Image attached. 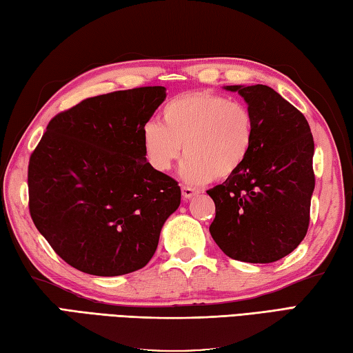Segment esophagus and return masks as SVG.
<instances>
[{
  "instance_id": "esophagus-1",
  "label": "esophagus",
  "mask_w": 353,
  "mask_h": 353,
  "mask_svg": "<svg viewBox=\"0 0 353 353\" xmlns=\"http://www.w3.org/2000/svg\"><path fill=\"white\" fill-rule=\"evenodd\" d=\"M181 190H183V198H184V199H190L192 196L198 194V190H196V189H194V188H189V185H183Z\"/></svg>"
}]
</instances>
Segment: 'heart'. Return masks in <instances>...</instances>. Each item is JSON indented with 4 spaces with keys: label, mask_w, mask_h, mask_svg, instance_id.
<instances>
[{
    "label": "heart",
    "mask_w": 353,
    "mask_h": 353,
    "mask_svg": "<svg viewBox=\"0 0 353 353\" xmlns=\"http://www.w3.org/2000/svg\"><path fill=\"white\" fill-rule=\"evenodd\" d=\"M254 117L241 101L210 90H195L169 99L161 109V124L143 129V149L158 172H168L179 155L185 159V181H224L238 174L254 148Z\"/></svg>",
    "instance_id": "obj_1"
}]
</instances>
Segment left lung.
<instances>
[{"label":"left lung","mask_w":353,"mask_h":353,"mask_svg":"<svg viewBox=\"0 0 353 353\" xmlns=\"http://www.w3.org/2000/svg\"><path fill=\"white\" fill-rule=\"evenodd\" d=\"M254 117V148L241 170L209 189L215 203L210 235L225 255L274 263L307 234L315 189L314 137L307 119L269 85H228Z\"/></svg>","instance_id":"obj_1"}]
</instances>
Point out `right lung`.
Here are the masks:
<instances>
[{"label":"right lung","instance_id":"obj_1","mask_svg":"<svg viewBox=\"0 0 353 353\" xmlns=\"http://www.w3.org/2000/svg\"><path fill=\"white\" fill-rule=\"evenodd\" d=\"M163 85L85 98L53 117L32 152L29 212L50 248L97 276L143 269L181 203L174 178L145 159L143 129Z\"/></svg>","mask_w":353,"mask_h":353}]
</instances>
